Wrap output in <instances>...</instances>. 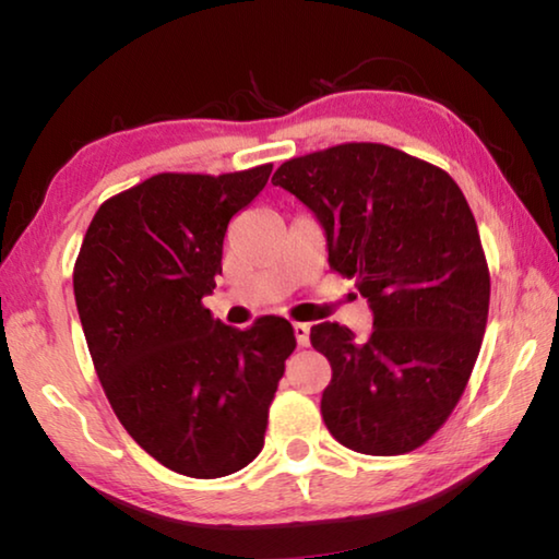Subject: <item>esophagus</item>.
<instances>
[{
  "label": "esophagus",
  "instance_id": "esophagus-1",
  "mask_svg": "<svg viewBox=\"0 0 559 559\" xmlns=\"http://www.w3.org/2000/svg\"><path fill=\"white\" fill-rule=\"evenodd\" d=\"M293 333H296V340H298L300 347L310 345V325L308 323H296V325H293Z\"/></svg>",
  "mask_w": 559,
  "mask_h": 559
}]
</instances>
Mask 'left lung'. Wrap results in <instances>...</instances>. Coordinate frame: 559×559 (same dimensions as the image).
I'll list each match as a JSON object with an SVG mask.
<instances>
[{
    "label": "left lung",
    "instance_id": "1",
    "mask_svg": "<svg viewBox=\"0 0 559 559\" xmlns=\"http://www.w3.org/2000/svg\"><path fill=\"white\" fill-rule=\"evenodd\" d=\"M271 182L318 216L330 269L374 316L367 340L310 328L333 367L325 427L367 456L419 449L459 404L486 333L490 273L466 197L441 167L380 143L293 157Z\"/></svg>",
    "mask_w": 559,
    "mask_h": 559
}]
</instances>
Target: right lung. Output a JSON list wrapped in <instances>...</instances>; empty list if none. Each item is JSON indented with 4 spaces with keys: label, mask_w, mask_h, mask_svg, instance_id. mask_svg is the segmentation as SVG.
Listing matches in <instances>:
<instances>
[{
    "label": "right lung",
    "mask_w": 559,
    "mask_h": 559,
    "mask_svg": "<svg viewBox=\"0 0 559 559\" xmlns=\"http://www.w3.org/2000/svg\"><path fill=\"white\" fill-rule=\"evenodd\" d=\"M271 169L150 177L98 206L75 259V306L103 392L140 449L182 476L222 478L259 456L296 349L286 318L236 330L202 302L222 273L229 219Z\"/></svg>",
    "instance_id": "add662e5"
}]
</instances>
